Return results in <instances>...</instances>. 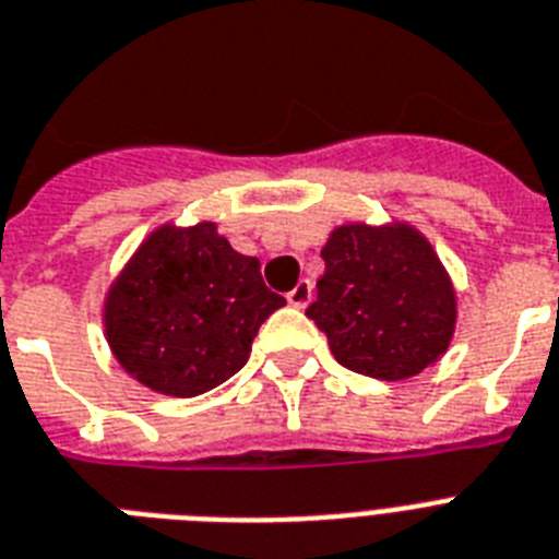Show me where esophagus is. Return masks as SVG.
Returning a JSON list of instances; mask_svg holds the SVG:
<instances>
[{"mask_svg": "<svg viewBox=\"0 0 559 559\" xmlns=\"http://www.w3.org/2000/svg\"><path fill=\"white\" fill-rule=\"evenodd\" d=\"M287 301L293 304L295 310H304V307L312 301V284H310V281H298V284L293 287V293L287 295Z\"/></svg>", "mask_w": 559, "mask_h": 559, "instance_id": "obj_1", "label": "esophagus"}]
</instances>
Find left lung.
I'll return each mask as SVG.
<instances>
[{
    "mask_svg": "<svg viewBox=\"0 0 559 559\" xmlns=\"http://www.w3.org/2000/svg\"><path fill=\"white\" fill-rule=\"evenodd\" d=\"M319 298L307 307L335 361L353 373L402 382L437 365L456 330V289L425 233L407 221L335 226Z\"/></svg>",
    "mask_w": 559,
    "mask_h": 559,
    "instance_id": "left-lung-1",
    "label": "left lung"
}]
</instances>
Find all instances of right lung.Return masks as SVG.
Masks as SVG:
<instances>
[{"label":"right lung","mask_w":559,"mask_h":559,"mask_svg":"<svg viewBox=\"0 0 559 559\" xmlns=\"http://www.w3.org/2000/svg\"><path fill=\"white\" fill-rule=\"evenodd\" d=\"M284 304L266 289L261 261L235 252L215 221H166L108 284L103 330L131 379L192 399L247 365L258 326Z\"/></svg>","instance_id":"add662e5"}]
</instances>
